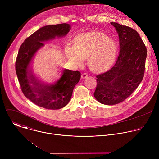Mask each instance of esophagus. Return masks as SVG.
<instances>
[{
  "instance_id": "1",
  "label": "esophagus",
  "mask_w": 159,
  "mask_h": 159,
  "mask_svg": "<svg viewBox=\"0 0 159 159\" xmlns=\"http://www.w3.org/2000/svg\"><path fill=\"white\" fill-rule=\"evenodd\" d=\"M87 76H88V75L86 73H83V74H81V78L82 79H85V78L87 77Z\"/></svg>"
}]
</instances>
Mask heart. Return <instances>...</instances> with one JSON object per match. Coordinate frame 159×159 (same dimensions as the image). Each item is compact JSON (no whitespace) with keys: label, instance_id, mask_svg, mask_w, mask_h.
Wrapping results in <instances>:
<instances>
[{"label":"heart","instance_id":"obj_1","mask_svg":"<svg viewBox=\"0 0 159 159\" xmlns=\"http://www.w3.org/2000/svg\"><path fill=\"white\" fill-rule=\"evenodd\" d=\"M65 54L70 61L81 65L87 58V65L94 72H102L115 61L118 47L116 41L106 34L92 32L81 34L74 40V47H65Z\"/></svg>","mask_w":159,"mask_h":159}]
</instances>
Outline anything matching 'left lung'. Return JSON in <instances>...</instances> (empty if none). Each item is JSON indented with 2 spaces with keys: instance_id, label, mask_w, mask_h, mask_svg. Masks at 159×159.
I'll list each match as a JSON object with an SVG mask.
<instances>
[{
  "instance_id": "1",
  "label": "left lung",
  "mask_w": 159,
  "mask_h": 159,
  "mask_svg": "<svg viewBox=\"0 0 159 159\" xmlns=\"http://www.w3.org/2000/svg\"><path fill=\"white\" fill-rule=\"evenodd\" d=\"M118 34L120 54L116 63L97 77L94 96L100 103L117 104L125 101L142 82L145 72L147 48L134 30L111 22Z\"/></svg>"
}]
</instances>
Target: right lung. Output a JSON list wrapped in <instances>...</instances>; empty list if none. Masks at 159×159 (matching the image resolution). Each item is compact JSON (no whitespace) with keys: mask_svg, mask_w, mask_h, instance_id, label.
I'll use <instances>...</instances> for the list:
<instances>
[{"mask_svg":"<svg viewBox=\"0 0 159 159\" xmlns=\"http://www.w3.org/2000/svg\"><path fill=\"white\" fill-rule=\"evenodd\" d=\"M71 26L63 23L43 26L27 38L19 50L16 72L24 95L34 104L48 109H59L69 102L73 90L80 79V72L63 69L54 84H45L34 74L31 62L44 41L65 36Z\"/></svg>","mask_w":159,"mask_h":159,"instance_id":"right-lung-1","label":"right lung"}]
</instances>
